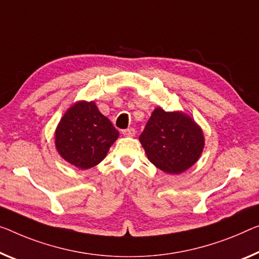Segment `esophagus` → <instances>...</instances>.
Masks as SVG:
<instances>
[{
  "mask_svg": "<svg viewBox=\"0 0 259 259\" xmlns=\"http://www.w3.org/2000/svg\"><path fill=\"white\" fill-rule=\"evenodd\" d=\"M122 134H124L125 137H134V135H135V130L131 127V128H127V130L122 131Z\"/></svg>",
  "mask_w": 259,
  "mask_h": 259,
  "instance_id": "obj_1",
  "label": "esophagus"
}]
</instances>
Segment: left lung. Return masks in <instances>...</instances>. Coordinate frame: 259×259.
<instances>
[{
	"mask_svg": "<svg viewBox=\"0 0 259 259\" xmlns=\"http://www.w3.org/2000/svg\"><path fill=\"white\" fill-rule=\"evenodd\" d=\"M139 140L148 160L172 175L192 166L204 149V135L192 118L161 107L154 110Z\"/></svg>",
	"mask_w": 259,
	"mask_h": 259,
	"instance_id": "1",
	"label": "left lung"
}]
</instances>
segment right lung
Masks as SVG:
<instances>
[{"instance_id":"right-lung-1","label":"right lung","mask_w":259,"mask_h":259,"mask_svg":"<svg viewBox=\"0 0 259 259\" xmlns=\"http://www.w3.org/2000/svg\"><path fill=\"white\" fill-rule=\"evenodd\" d=\"M118 137V131L94 102H78L59 122L55 147L70 164L89 169L104 160Z\"/></svg>"}]
</instances>
